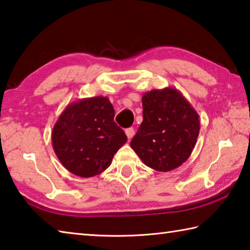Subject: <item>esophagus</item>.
<instances>
[{"instance_id":"1","label":"esophagus","mask_w":250,"mask_h":250,"mask_svg":"<svg viewBox=\"0 0 250 250\" xmlns=\"http://www.w3.org/2000/svg\"><path fill=\"white\" fill-rule=\"evenodd\" d=\"M125 134H126V138H128L129 140H131L133 138L134 135V129L133 128H128L125 130Z\"/></svg>"}]
</instances>
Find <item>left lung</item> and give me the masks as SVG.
I'll list each match as a JSON object with an SVG mask.
<instances>
[{
	"label": "left lung",
	"instance_id": "8db88e82",
	"mask_svg": "<svg viewBox=\"0 0 250 250\" xmlns=\"http://www.w3.org/2000/svg\"><path fill=\"white\" fill-rule=\"evenodd\" d=\"M143 121L131 147L145 165L170 171L188 160L197 143L200 120L178 89L165 87L143 94Z\"/></svg>",
	"mask_w": 250,
	"mask_h": 250
}]
</instances>
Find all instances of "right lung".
I'll use <instances>...</instances> for the list:
<instances>
[{
	"label": "right lung",
	"mask_w": 250,
	"mask_h": 250,
	"mask_svg": "<svg viewBox=\"0 0 250 250\" xmlns=\"http://www.w3.org/2000/svg\"><path fill=\"white\" fill-rule=\"evenodd\" d=\"M109 98L96 96L69 104L54 125L52 147L61 164L72 174L88 178L102 174L126 142L115 121Z\"/></svg>",
	"instance_id": "obj_1"
}]
</instances>
